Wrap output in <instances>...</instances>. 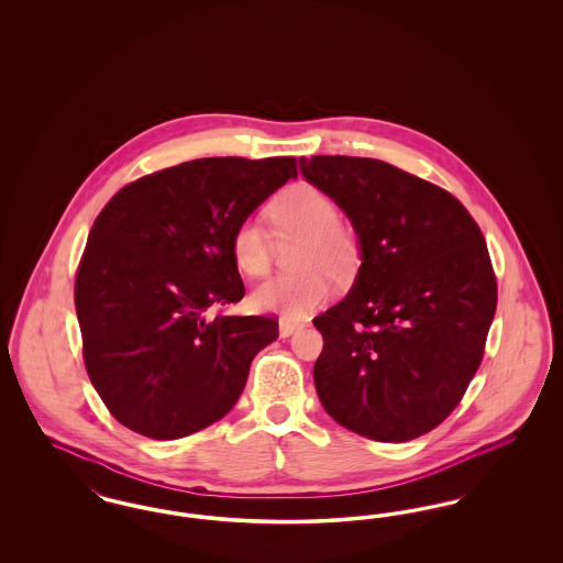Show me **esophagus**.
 <instances>
[{
    "instance_id": "esophagus-1",
    "label": "esophagus",
    "mask_w": 563,
    "mask_h": 563,
    "mask_svg": "<svg viewBox=\"0 0 563 563\" xmlns=\"http://www.w3.org/2000/svg\"><path fill=\"white\" fill-rule=\"evenodd\" d=\"M299 329H301L299 322L287 321V319H280V321H278V333H280V338H289V335H294L295 331H299Z\"/></svg>"
}]
</instances>
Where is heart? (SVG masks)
Wrapping results in <instances>:
<instances>
[{
    "instance_id": "1",
    "label": "heart",
    "mask_w": 563,
    "mask_h": 563,
    "mask_svg": "<svg viewBox=\"0 0 563 563\" xmlns=\"http://www.w3.org/2000/svg\"><path fill=\"white\" fill-rule=\"evenodd\" d=\"M274 234L280 241L301 239L294 266L301 272L276 276L251 294L260 312L299 321L322 306L331 294V280L346 283L358 266V249L340 225L335 202L321 189L299 184L285 189L268 207ZM272 241L257 219L241 221L230 239V253L242 274L260 278L272 264Z\"/></svg>"
}]
</instances>
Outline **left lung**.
I'll return each instance as SVG.
<instances>
[{
  "label": "left lung",
  "instance_id": "left-lung-1",
  "mask_svg": "<svg viewBox=\"0 0 563 563\" xmlns=\"http://www.w3.org/2000/svg\"><path fill=\"white\" fill-rule=\"evenodd\" d=\"M358 236L349 295L314 319V384L344 429L402 443L439 427L466 393L496 312L479 225L445 189L388 162L299 158Z\"/></svg>",
  "mask_w": 563,
  "mask_h": 563
}]
</instances>
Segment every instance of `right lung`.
<instances>
[{"mask_svg": "<svg viewBox=\"0 0 563 563\" xmlns=\"http://www.w3.org/2000/svg\"><path fill=\"white\" fill-rule=\"evenodd\" d=\"M295 177V158L184 162L120 189L95 219L76 312L86 372L120 424L170 441L236 405L278 322L207 310L241 301L232 232Z\"/></svg>", "mask_w": 563, "mask_h": 563, "instance_id": "1", "label": "right lung"}]
</instances>
